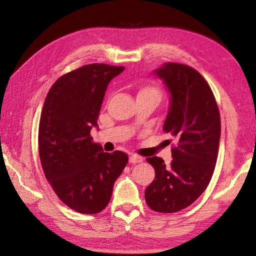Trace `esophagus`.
<instances>
[{
	"label": "esophagus",
	"instance_id": "esophagus-1",
	"mask_svg": "<svg viewBox=\"0 0 256 256\" xmlns=\"http://www.w3.org/2000/svg\"><path fill=\"white\" fill-rule=\"evenodd\" d=\"M142 160H144V158L140 157V156H138V154H131L128 157V162L131 164H138V162H141Z\"/></svg>",
	"mask_w": 256,
	"mask_h": 256
}]
</instances>
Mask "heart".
<instances>
[{
  "instance_id": "1",
  "label": "heart",
  "mask_w": 256,
  "mask_h": 256,
  "mask_svg": "<svg viewBox=\"0 0 256 256\" xmlns=\"http://www.w3.org/2000/svg\"><path fill=\"white\" fill-rule=\"evenodd\" d=\"M138 99H149V100L154 102L156 105L162 102L164 98L162 90L156 84H144L141 86L138 90L136 94Z\"/></svg>"
}]
</instances>
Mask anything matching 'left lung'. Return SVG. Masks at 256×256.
I'll return each instance as SVG.
<instances>
[{"instance_id":"8db88e82","label":"left lung","mask_w":256,"mask_h":256,"mask_svg":"<svg viewBox=\"0 0 256 256\" xmlns=\"http://www.w3.org/2000/svg\"><path fill=\"white\" fill-rule=\"evenodd\" d=\"M154 73L172 94L164 131L174 138L175 144L170 166L159 157L146 158L156 177L144 198L151 210L174 214L196 201L209 185L218 158L222 123L214 94L196 68L167 63Z\"/></svg>"}]
</instances>
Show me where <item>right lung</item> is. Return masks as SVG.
Returning <instances> with one entry per match:
<instances>
[{
    "instance_id": "right-lung-1",
    "label": "right lung",
    "mask_w": 256,
    "mask_h": 256,
    "mask_svg": "<svg viewBox=\"0 0 256 256\" xmlns=\"http://www.w3.org/2000/svg\"><path fill=\"white\" fill-rule=\"evenodd\" d=\"M124 66L92 63L60 76L50 86L38 128L42 170L64 204L84 214L107 206L128 164L123 151L104 152L92 141L107 86Z\"/></svg>"
}]
</instances>
